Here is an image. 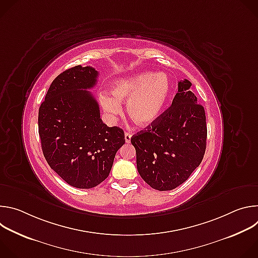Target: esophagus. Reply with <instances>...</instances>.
<instances>
[{
  "mask_svg": "<svg viewBox=\"0 0 258 258\" xmlns=\"http://www.w3.org/2000/svg\"><path fill=\"white\" fill-rule=\"evenodd\" d=\"M124 139H125V143H131L132 135H131L128 132H125V134H124Z\"/></svg>",
  "mask_w": 258,
  "mask_h": 258,
  "instance_id": "1",
  "label": "esophagus"
}]
</instances>
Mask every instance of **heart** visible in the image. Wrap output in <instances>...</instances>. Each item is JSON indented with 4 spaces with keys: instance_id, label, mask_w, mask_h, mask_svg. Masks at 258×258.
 Wrapping results in <instances>:
<instances>
[{
    "instance_id": "heart-1",
    "label": "heart",
    "mask_w": 258,
    "mask_h": 258,
    "mask_svg": "<svg viewBox=\"0 0 258 258\" xmlns=\"http://www.w3.org/2000/svg\"><path fill=\"white\" fill-rule=\"evenodd\" d=\"M171 83L164 72L143 71L112 82V94L102 92L99 102L104 113L114 120L121 113V103L134 121L142 126L154 123L163 113L169 99Z\"/></svg>"
}]
</instances>
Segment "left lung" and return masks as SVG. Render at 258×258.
<instances>
[{"label": "left lung", "mask_w": 258, "mask_h": 258, "mask_svg": "<svg viewBox=\"0 0 258 258\" xmlns=\"http://www.w3.org/2000/svg\"><path fill=\"white\" fill-rule=\"evenodd\" d=\"M191 86L188 80L178 82L171 106L131 139L141 177L158 191L173 190L185 182L205 153V110Z\"/></svg>", "instance_id": "obj_1"}]
</instances>
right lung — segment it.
<instances>
[{"label": "right lung", "mask_w": 258, "mask_h": 258, "mask_svg": "<svg viewBox=\"0 0 258 258\" xmlns=\"http://www.w3.org/2000/svg\"><path fill=\"white\" fill-rule=\"evenodd\" d=\"M98 71L78 65L53 81L39 109V135L50 167L68 185L91 189L106 179L125 143L120 127L100 118L98 102L89 89Z\"/></svg>", "instance_id": "add662e5"}]
</instances>
